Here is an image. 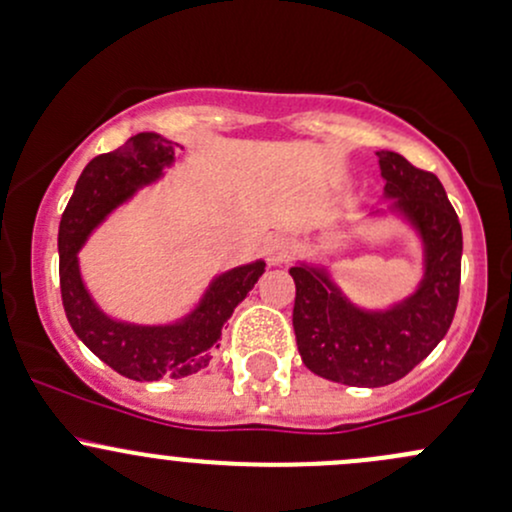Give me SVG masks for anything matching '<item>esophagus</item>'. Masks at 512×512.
I'll return each mask as SVG.
<instances>
[{
    "instance_id": "1",
    "label": "esophagus",
    "mask_w": 512,
    "mask_h": 512,
    "mask_svg": "<svg viewBox=\"0 0 512 512\" xmlns=\"http://www.w3.org/2000/svg\"><path fill=\"white\" fill-rule=\"evenodd\" d=\"M289 252H292V245H289V240L284 238V235H272V238H267L265 255L270 265H282L289 257Z\"/></svg>"
}]
</instances>
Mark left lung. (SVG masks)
I'll return each mask as SVG.
<instances>
[{
  "mask_svg": "<svg viewBox=\"0 0 512 512\" xmlns=\"http://www.w3.org/2000/svg\"><path fill=\"white\" fill-rule=\"evenodd\" d=\"M385 198L419 233L424 274L419 287L390 309L355 306L324 267H292L297 299L292 324L306 368L333 383L383 387L422 363L446 336L459 304L461 223L432 171L402 154L378 152Z\"/></svg>",
  "mask_w": 512,
  "mask_h": 512,
  "instance_id": "8db88e82",
  "label": "left lung"
}]
</instances>
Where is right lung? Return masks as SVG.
<instances>
[{"label": "right lung", "mask_w": 512, "mask_h": 512, "mask_svg": "<svg viewBox=\"0 0 512 512\" xmlns=\"http://www.w3.org/2000/svg\"><path fill=\"white\" fill-rule=\"evenodd\" d=\"M171 164L174 142L154 132L134 134L120 149L85 166L58 228V274L68 324L102 363L139 383L186 378L206 368L218 351L225 321L265 272V262L257 260L218 274L196 309L176 324L137 326L102 314L80 279L78 250L107 215L142 186L161 179L164 166Z\"/></svg>", "instance_id": "obj_1"}]
</instances>
